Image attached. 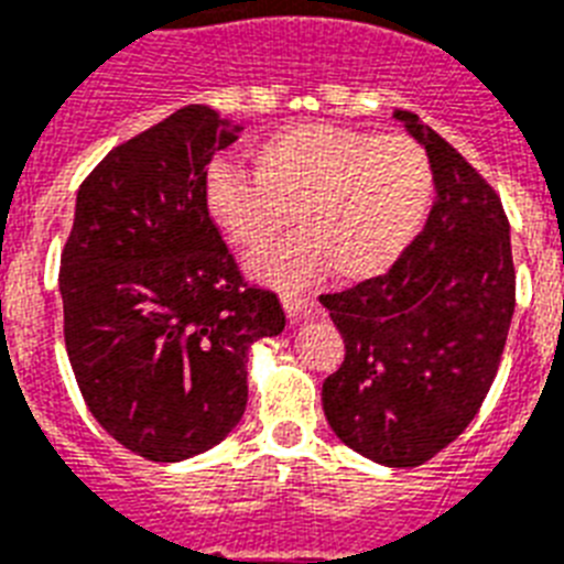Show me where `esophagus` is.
I'll return each instance as SVG.
<instances>
[{
  "instance_id": "1",
  "label": "esophagus",
  "mask_w": 564,
  "mask_h": 564,
  "mask_svg": "<svg viewBox=\"0 0 564 564\" xmlns=\"http://www.w3.org/2000/svg\"><path fill=\"white\" fill-rule=\"evenodd\" d=\"M281 304L283 310H286V318H290V322H299V318L307 316L310 307H313V301H310L307 295H299V292H283Z\"/></svg>"
}]
</instances>
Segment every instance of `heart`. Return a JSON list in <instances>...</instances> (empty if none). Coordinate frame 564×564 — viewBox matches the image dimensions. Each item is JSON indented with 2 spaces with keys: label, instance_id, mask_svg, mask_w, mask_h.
<instances>
[{
  "label": "heart",
  "instance_id": "heart-1",
  "mask_svg": "<svg viewBox=\"0 0 564 564\" xmlns=\"http://www.w3.org/2000/svg\"><path fill=\"white\" fill-rule=\"evenodd\" d=\"M251 161L257 180L213 163L204 213L242 254L272 246L292 213L301 234L251 260L257 281L301 290L330 265L339 281H371L410 251L427 221L433 170L410 137L301 122L265 137Z\"/></svg>",
  "mask_w": 564,
  "mask_h": 564
}]
</instances>
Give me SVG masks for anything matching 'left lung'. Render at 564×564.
Instances as JSON below:
<instances>
[{
	"mask_svg": "<svg viewBox=\"0 0 564 564\" xmlns=\"http://www.w3.org/2000/svg\"><path fill=\"white\" fill-rule=\"evenodd\" d=\"M392 117L427 152L436 202L389 272L322 295L345 339L322 406L357 454L415 468L451 445L489 394L516 310V265L498 193L415 113Z\"/></svg>",
	"mask_w": 564,
	"mask_h": 564,
	"instance_id": "1",
	"label": "left lung"
}]
</instances>
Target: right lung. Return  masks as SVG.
I'll return each mask as SVG.
<instances>
[{
	"label": "right lung",
	"instance_id": "right-lung-1",
	"mask_svg": "<svg viewBox=\"0 0 564 564\" xmlns=\"http://www.w3.org/2000/svg\"><path fill=\"white\" fill-rule=\"evenodd\" d=\"M242 126L187 105L117 145L78 189L61 254L64 339L93 419L152 463L210 451L248 401V351L286 325L204 213Z\"/></svg>",
	"mask_w": 564,
	"mask_h": 564
}]
</instances>
